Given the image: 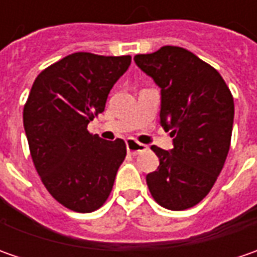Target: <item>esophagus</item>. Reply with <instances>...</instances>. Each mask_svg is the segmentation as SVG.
Masks as SVG:
<instances>
[{
	"instance_id": "obj_1",
	"label": "esophagus",
	"mask_w": 257,
	"mask_h": 257,
	"mask_svg": "<svg viewBox=\"0 0 257 257\" xmlns=\"http://www.w3.org/2000/svg\"><path fill=\"white\" fill-rule=\"evenodd\" d=\"M125 147H127V152L132 154L143 153V152L147 150V146L139 143V142H136V140H133V139H128V140L125 142Z\"/></svg>"
}]
</instances>
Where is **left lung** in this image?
<instances>
[{"label":"left lung","instance_id":"1","mask_svg":"<svg viewBox=\"0 0 257 257\" xmlns=\"http://www.w3.org/2000/svg\"><path fill=\"white\" fill-rule=\"evenodd\" d=\"M136 64L162 88L160 123L173 147L153 146L160 164L147 174L153 199L169 210L200 203L222 172L232 140L233 95L216 68L189 50L164 45Z\"/></svg>","mask_w":257,"mask_h":257}]
</instances>
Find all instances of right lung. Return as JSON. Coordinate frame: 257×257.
I'll list each match as a JSON object with an SVG mask.
<instances>
[{"instance_id":"obj_1","label":"right lung","mask_w":257,"mask_h":257,"mask_svg":"<svg viewBox=\"0 0 257 257\" xmlns=\"http://www.w3.org/2000/svg\"><path fill=\"white\" fill-rule=\"evenodd\" d=\"M130 63V55L74 53L43 70L31 87L23 111L30 153L45 189L70 210L94 212L111 193L125 143L103 140L87 125Z\"/></svg>"}]
</instances>
